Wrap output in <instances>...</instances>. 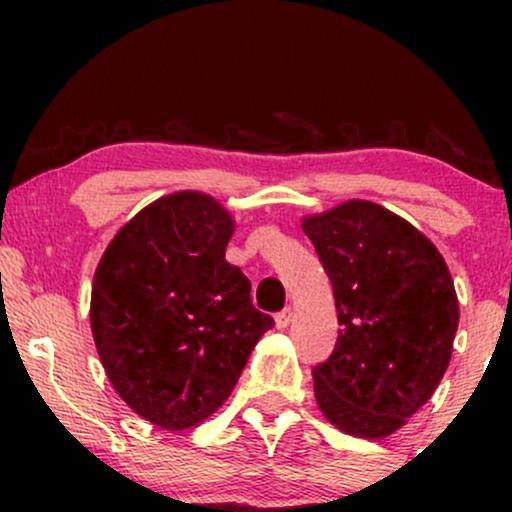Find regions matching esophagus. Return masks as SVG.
Wrapping results in <instances>:
<instances>
[{"mask_svg":"<svg viewBox=\"0 0 512 512\" xmlns=\"http://www.w3.org/2000/svg\"><path fill=\"white\" fill-rule=\"evenodd\" d=\"M291 320H293V310L291 308H284L281 313H276V317H274V322H276V327H279V330H286V327L291 325Z\"/></svg>","mask_w":512,"mask_h":512,"instance_id":"obj_1","label":"esophagus"}]
</instances>
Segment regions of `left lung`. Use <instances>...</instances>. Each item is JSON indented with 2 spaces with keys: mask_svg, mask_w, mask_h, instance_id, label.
Segmentation results:
<instances>
[{
  "mask_svg": "<svg viewBox=\"0 0 512 512\" xmlns=\"http://www.w3.org/2000/svg\"><path fill=\"white\" fill-rule=\"evenodd\" d=\"M342 325L313 368L325 419L356 438H387L431 399L452 356L460 303L436 245L402 216L351 199L305 216Z\"/></svg>",
  "mask_w": 512,
  "mask_h": 512,
  "instance_id": "obj_1",
  "label": "left lung"
}]
</instances>
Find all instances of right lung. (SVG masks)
I'll return each instance as SVG.
<instances>
[{"label":"right lung","instance_id":"add662e5","mask_svg":"<svg viewBox=\"0 0 512 512\" xmlns=\"http://www.w3.org/2000/svg\"><path fill=\"white\" fill-rule=\"evenodd\" d=\"M233 216L204 192L166 195L129 219L96 267L91 332L127 407L163 431L209 419L274 320L226 262Z\"/></svg>","mask_w":512,"mask_h":512}]
</instances>
